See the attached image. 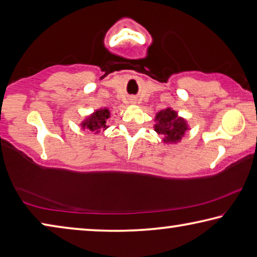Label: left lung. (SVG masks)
<instances>
[{"mask_svg":"<svg viewBox=\"0 0 257 257\" xmlns=\"http://www.w3.org/2000/svg\"><path fill=\"white\" fill-rule=\"evenodd\" d=\"M156 120H158V123L155 124V132L160 135H164L165 143L179 142L187 130L185 120L178 118L177 113L171 108L159 112Z\"/></svg>","mask_w":257,"mask_h":257,"instance_id":"8db88e82","label":"left lung"}]
</instances>
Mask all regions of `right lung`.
I'll use <instances>...</instances> for the list:
<instances>
[{
    "label": "right lung",
    "mask_w": 257,
    "mask_h": 257,
    "mask_svg": "<svg viewBox=\"0 0 257 257\" xmlns=\"http://www.w3.org/2000/svg\"><path fill=\"white\" fill-rule=\"evenodd\" d=\"M110 118V112L106 108L104 110H99L94 113L88 120H86L82 123V127L88 128L90 130H96V133L99 132L101 128H106V120Z\"/></svg>",
    "instance_id": "add662e5"
}]
</instances>
